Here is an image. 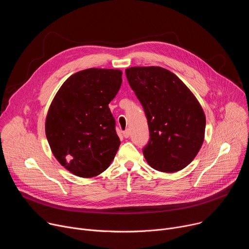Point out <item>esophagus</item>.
I'll use <instances>...</instances> for the list:
<instances>
[{
    "label": "esophagus",
    "instance_id": "esophagus-1",
    "mask_svg": "<svg viewBox=\"0 0 249 249\" xmlns=\"http://www.w3.org/2000/svg\"><path fill=\"white\" fill-rule=\"evenodd\" d=\"M123 136H124V138H129V136H130V130H129V129H126L125 131H123Z\"/></svg>",
    "mask_w": 249,
    "mask_h": 249
}]
</instances>
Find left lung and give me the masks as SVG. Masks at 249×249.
<instances>
[{
	"mask_svg": "<svg viewBox=\"0 0 249 249\" xmlns=\"http://www.w3.org/2000/svg\"><path fill=\"white\" fill-rule=\"evenodd\" d=\"M125 73L148 120L146 160L162 172L186 167L205 137L206 116L199 101L178 77L161 67H131Z\"/></svg>",
	"mask_w": 249,
	"mask_h": 249,
	"instance_id": "left-lung-1",
	"label": "left lung"
}]
</instances>
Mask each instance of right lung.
Returning a JSON list of instances; mask_svg holds the SVG:
<instances>
[{
  "label": "right lung",
  "instance_id": "right-lung-1",
  "mask_svg": "<svg viewBox=\"0 0 249 249\" xmlns=\"http://www.w3.org/2000/svg\"><path fill=\"white\" fill-rule=\"evenodd\" d=\"M122 84V72L90 68L68 78L53 98L45 133L56 160L73 174L90 178L107 168L119 149L108 107Z\"/></svg>",
  "mask_w": 249,
  "mask_h": 249
}]
</instances>
